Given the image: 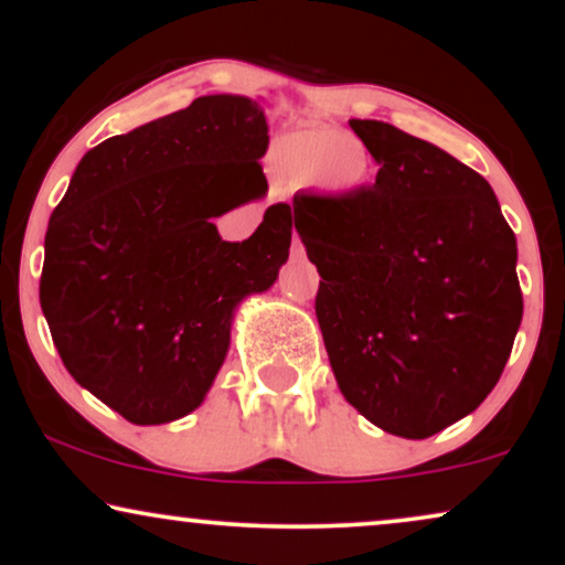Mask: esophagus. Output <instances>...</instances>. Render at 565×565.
<instances>
[{"mask_svg":"<svg viewBox=\"0 0 565 565\" xmlns=\"http://www.w3.org/2000/svg\"><path fill=\"white\" fill-rule=\"evenodd\" d=\"M292 257H306V249H303V244H300V238H296L292 236Z\"/></svg>","mask_w":565,"mask_h":565,"instance_id":"34e87169","label":"esophagus"}]
</instances>
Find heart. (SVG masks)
I'll list each match as a JSON object with an SVG mask.
<instances>
[{"mask_svg":"<svg viewBox=\"0 0 565 565\" xmlns=\"http://www.w3.org/2000/svg\"><path fill=\"white\" fill-rule=\"evenodd\" d=\"M269 161L292 184L321 180L334 190H354L367 177L362 143L347 130L331 126L300 128L277 138Z\"/></svg>","mask_w":565,"mask_h":565,"instance_id":"heart-1","label":"heart"}]
</instances>
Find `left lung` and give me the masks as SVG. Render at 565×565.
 Segmentation results:
<instances>
[{"mask_svg":"<svg viewBox=\"0 0 565 565\" xmlns=\"http://www.w3.org/2000/svg\"><path fill=\"white\" fill-rule=\"evenodd\" d=\"M375 184L296 195L290 221L321 275L316 316L342 396L396 437L476 412L522 321L516 238L481 174L381 120H350Z\"/></svg>","mask_w":565,"mask_h":565,"instance_id":"1","label":"left lung"}]
</instances>
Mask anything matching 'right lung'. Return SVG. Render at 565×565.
I'll return each mask as SVG.
<instances>
[{
  "instance_id": "obj_1",
  "label": "right lung",
  "mask_w": 565,
  "mask_h": 565,
  "mask_svg": "<svg viewBox=\"0 0 565 565\" xmlns=\"http://www.w3.org/2000/svg\"><path fill=\"white\" fill-rule=\"evenodd\" d=\"M262 99L198 97L87 151L45 231L41 308L82 388L128 422L167 424L203 404L238 303L275 285L290 205L246 242L213 218L267 195Z\"/></svg>"
}]
</instances>
